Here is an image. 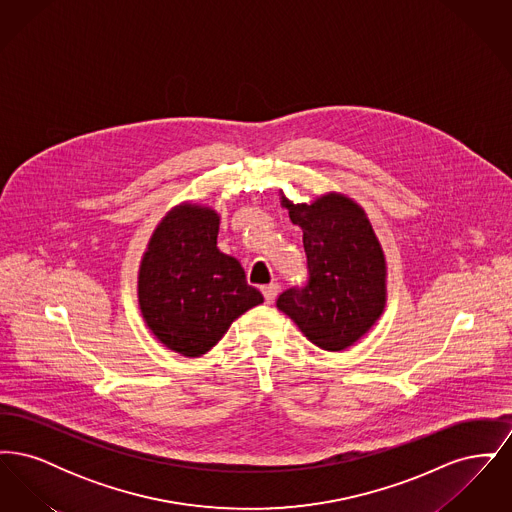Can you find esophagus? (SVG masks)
<instances>
[{
	"label": "esophagus",
	"mask_w": 512,
	"mask_h": 512,
	"mask_svg": "<svg viewBox=\"0 0 512 512\" xmlns=\"http://www.w3.org/2000/svg\"><path fill=\"white\" fill-rule=\"evenodd\" d=\"M278 290H280V286H278V284H268V286H263L265 301H267V303H272V301L276 299V295H278Z\"/></svg>",
	"instance_id": "esophagus-1"
}]
</instances>
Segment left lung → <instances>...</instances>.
<instances>
[{
    "mask_svg": "<svg viewBox=\"0 0 512 512\" xmlns=\"http://www.w3.org/2000/svg\"><path fill=\"white\" fill-rule=\"evenodd\" d=\"M303 230L309 280L280 293L276 307L324 351L361 340L386 307V257L365 209L347 195H320L313 203L280 197Z\"/></svg>",
    "mask_w": 512,
    "mask_h": 512,
    "instance_id": "obj_1",
    "label": "left lung"
}]
</instances>
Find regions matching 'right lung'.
Here are the masks:
<instances>
[{
  "mask_svg": "<svg viewBox=\"0 0 512 512\" xmlns=\"http://www.w3.org/2000/svg\"><path fill=\"white\" fill-rule=\"evenodd\" d=\"M220 217L180 203L153 230L138 272V303L147 328L165 347L199 357L230 324L263 303L240 261L217 247Z\"/></svg>",
  "mask_w": 512,
  "mask_h": 512,
  "instance_id": "add662e5",
  "label": "right lung"
}]
</instances>
